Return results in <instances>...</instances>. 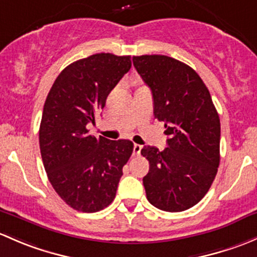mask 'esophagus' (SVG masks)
I'll list each match as a JSON object with an SVG mask.
<instances>
[{
    "label": "esophagus",
    "instance_id": "1",
    "mask_svg": "<svg viewBox=\"0 0 257 257\" xmlns=\"http://www.w3.org/2000/svg\"><path fill=\"white\" fill-rule=\"evenodd\" d=\"M141 150H142L141 145H135V146H134V156H139L140 153H141Z\"/></svg>",
    "mask_w": 257,
    "mask_h": 257
}]
</instances>
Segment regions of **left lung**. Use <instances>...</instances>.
I'll return each instance as SVG.
<instances>
[{"instance_id": "left-lung-1", "label": "left lung", "mask_w": 257, "mask_h": 257, "mask_svg": "<svg viewBox=\"0 0 257 257\" xmlns=\"http://www.w3.org/2000/svg\"><path fill=\"white\" fill-rule=\"evenodd\" d=\"M153 97V113L165 122L163 151L145 146L148 202L165 211H183L203 199L220 162V120L210 92L194 69L167 55L134 57Z\"/></svg>"}]
</instances>
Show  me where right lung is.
Returning a JSON list of instances; mask_svg holds the SVG:
<instances>
[{
    "label": "right lung",
    "mask_w": 257,
    "mask_h": 257,
    "mask_svg": "<svg viewBox=\"0 0 257 257\" xmlns=\"http://www.w3.org/2000/svg\"><path fill=\"white\" fill-rule=\"evenodd\" d=\"M131 68L130 55L99 53L68 65L44 102L39 147L47 176L60 198L83 213L115 199L122 167L134 151L128 140L89 135L107 95Z\"/></svg>",
    "instance_id": "1"
}]
</instances>
